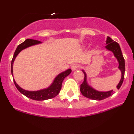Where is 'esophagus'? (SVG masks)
Returning a JSON list of instances; mask_svg holds the SVG:
<instances>
[{"label": "esophagus", "mask_w": 134, "mask_h": 134, "mask_svg": "<svg viewBox=\"0 0 134 134\" xmlns=\"http://www.w3.org/2000/svg\"><path fill=\"white\" fill-rule=\"evenodd\" d=\"M79 67V64H74L73 65H72L71 69H72V70H73V71H74V70H77V69H78Z\"/></svg>", "instance_id": "obj_1"}]
</instances>
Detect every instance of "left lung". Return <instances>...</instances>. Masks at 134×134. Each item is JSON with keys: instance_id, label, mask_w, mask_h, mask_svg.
Wrapping results in <instances>:
<instances>
[{"instance_id": "8db88e82", "label": "left lung", "mask_w": 134, "mask_h": 134, "mask_svg": "<svg viewBox=\"0 0 134 134\" xmlns=\"http://www.w3.org/2000/svg\"><path fill=\"white\" fill-rule=\"evenodd\" d=\"M106 43H107V46H105V48L107 50L112 51L114 53V56L117 58V60L119 62V69H120V71L122 72L121 79H120V82L119 83V84L117 86V89H119L120 87H121L122 83H123L124 79L125 60H124L121 49H120V46H119L118 43L114 42L110 37H108L107 38V41H106ZM82 72L84 74V79H83L82 83L80 85V91L83 96L90 99L96 100H101L106 99V98L112 96L114 94V91H110L108 92H99L93 89L91 87H90L87 84V83L86 73L83 70Z\"/></svg>"}]
</instances>
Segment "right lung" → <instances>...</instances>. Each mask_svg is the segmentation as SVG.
<instances>
[{
	"instance_id": "right-lung-1",
	"label": "right lung",
	"mask_w": 134,
	"mask_h": 134,
	"mask_svg": "<svg viewBox=\"0 0 134 134\" xmlns=\"http://www.w3.org/2000/svg\"><path fill=\"white\" fill-rule=\"evenodd\" d=\"M41 43V42L37 41V40L34 39H26L24 42L20 43L18 47L16 49L15 52H14V56H13L12 62H11V72H12V75H13V64H14V60H15V57H17L19 53L25 48L28 47L34 46V45L38 44V43ZM72 72L71 69H68V70H65V72H63L62 73L57 75L55 77L53 83H52L51 86L49 87L48 88H45V89L41 90V91H25V90L22 89V88L19 86L18 84L15 82V81L14 79V82L15 84V87H17L18 91L22 93V94L26 96L27 97L31 99L32 100H45L51 99L52 98L55 97L57 96L59 93L60 92L61 88H62V83L63 80L66 77L68 76L70 72Z\"/></svg>"
}]
</instances>
